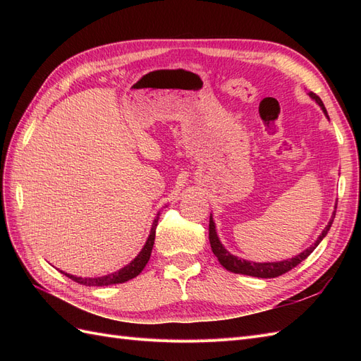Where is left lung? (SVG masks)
Returning a JSON list of instances; mask_svg holds the SVG:
<instances>
[{
  "label": "left lung",
  "mask_w": 361,
  "mask_h": 361,
  "mask_svg": "<svg viewBox=\"0 0 361 361\" xmlns=\"http://www.w3.org/2000/svg\"><path fill=\"white\" fill-rule=\"evenodd\" d=\"M312 99L318 104L321 106V110L324 111L325 117L330 120L329 117V113H326L325 106L321 101L319 96H316L313 92H309L307 93ZM336 216V211L333 212L331 215V220L329 221V224L325 226V228L322 231V233L318 236V239H316L314 244H312L309 248H305L302 253L293 256L290 259H286V260H280V262H251V260H245V259H239L238 256H233L231 251H227L226 247L221 244L220 238H218L216 235V228H215V221L212 218V214H211V218H209V243H211V248L214 251V255L216 256L218 262L231 272H235V274H244V276H251V277H259V279H274V277H279L281 274H285V272L290 271L292 268L297 267L298 264H301V262L309 257L312 251L319 245V243L322 241V239L326 236V233H329L330 227L333 224V220Z\"/></svg>",
  "instance_id": "obj_1"
}]
</instances>
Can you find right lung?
<instances>
[{
	"label": "right lung",
	"instance_id": "1",
	"mask_svg": "<svg viewBox=\"0 0 361 361\" xmlns=\"http://www.w3.org/2000/svg\"><path fill=\"white\" fill-rule=\"evenodd\" d=\"M159 214H157L154 223H152L150 227V233L147 241L145 244V247L141 248L140 253L135 256L134 260H130L129 264L123 268H120L118 271L111 272V274H106V276H101V277H76L72 274H68V272L60 271L61 274H64L66 277L72 279L73 281L80 283V285L84 286H110V285H117V283H125L130 279L137 277L141 271L145 269L146 264L150 259V253H152V248H154V243H155V233H157V226H158V220H159Z\"/></svg>",
	"mask_w": 361,
	"mask_h": 361
}]
</instances>
